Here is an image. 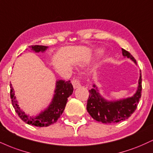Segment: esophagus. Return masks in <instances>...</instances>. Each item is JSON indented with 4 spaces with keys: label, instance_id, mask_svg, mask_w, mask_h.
<instances>
[{
    "label": "esophagus",
    "instance_id": "34e87169",
    "mask_svg": "<svg viewBox=\"0 0 153 153\" xmlns=\"http://www.w3.org/2000/svg\"><path fill=\"white\" fill-rule=\"evenodd\" d=\"M72 84H73V88L75 89L78 88L81 86V82H80V80L79 78H73V80H72Z\"/></svg>",
    "mask_w": 153,
    "mask_h": 153
}]
</instances>
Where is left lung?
Returning <instances> with one entry per match:
<instances>
[{
    "label": "left lung",
    "mask_w": 153,
    "mask_h": 153,
    "mask_svg": "<svg viewBox=\"0 0 153 153\" xmlns=\"http://www.w3.org/2000/svg\"><path fill=\"white\" fill-rule=\"evenodd\" d=\"M123 56L131 59L137 64L135 59L128 51L122 48ZM90 90L87 110L95 120L102 123H119L131 116L137 108L142 93V75L140 73L138 88L133 96L117 101H107L100 96L94 85Z\"/></svg>",
    "instance_id": "8db88e82"
}]
</instances>
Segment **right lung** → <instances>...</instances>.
Returning a JSON list of instances; mask_svg holds the SVG:
<instances>
[{
  "mask_svg": "<svg viewBox=\"0 0 153 153\" xmlns=\"http://www.w3.org/2000/svg\"><path fill=\"white\" fill-rule=\"evenodd\" d=\"M31 48L35 52L45 51L48 48L47 46L44 45H31ZM10 98L11 102L13 106L16 113L20 117L22 120L27 124L36 127H48L58 120L63 110L65 109L66 103L68 101V97L72 95L73 92V88L71 83V80L64 81V80H58L56 82V88L55 91V95L53 101L51 102L48 108L42 112L39 115L36 117L28 116L23 111L20 109L19 106L16 100V96H14L13 88L12 85L10 84Z\"/></svg>",
  "mask_w": 153,
  "mask_h": 153,
  "instance_id": "right-lung-1",
  "label": "right lung"
}]
</instances>
